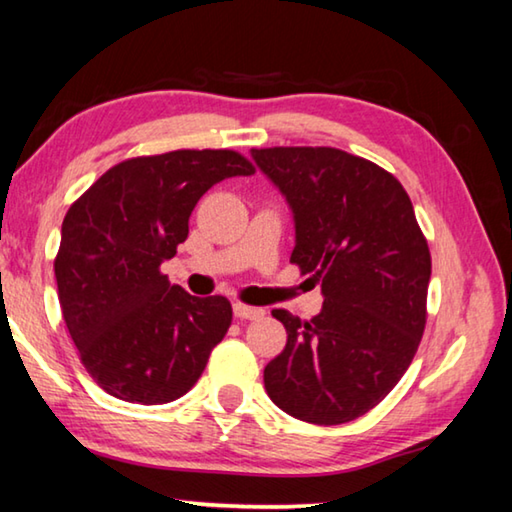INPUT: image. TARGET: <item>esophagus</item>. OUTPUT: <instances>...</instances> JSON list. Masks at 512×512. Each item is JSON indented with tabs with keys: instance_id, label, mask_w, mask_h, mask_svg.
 Listing matches in <instances>:
<instances>
[{
	"instance_id": "34e87169",
	"label": "esophagus",
	"mask_w": 512,
	"mask_h": 512,
	"mask_svg": "<svg viewBox=\"0 0 512 512\" xmlns=\"http://www.w3.org/2000/svg\"><path fill=\"white\" fill-rule=\"evenodd\" d=\"M234 316H237V319L255 321V319H262V316H264V310H262V307H253V305L234 303Z\"/></svg>"
}]
</instances>
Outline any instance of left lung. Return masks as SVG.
Masks as SVG:
<instances>
[{
  "label": "left lung",
  "instance_id": "8db88e82",
  "mask_svg": "<svg viewBox=\"0 0 512 512\" xmlns=\"http://www.w3.org/2000/svg\"><path fill=\"white\" fill-rule=\"evenodd\" d=\"M296 223L291 264L321 282L323 310H273L287 346L264 369L271 401L307 424H346L385 399L426 328L431 250L385 168L337 148H253Z\"/></svg>",
  "mask_w": 512,
  "mask_h": 512
}]
</instances>
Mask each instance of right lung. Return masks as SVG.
Wrapping results in <instances>:
<instances>
[{
  "label": "right lung",
  "instance_id": "right-lung-1",
  "mask_svg": "<svg viewBox=\"0 0 512 512\" xmlns=\"http://www.w3.org/2000/svg\"><path fill=\"white\" fill-rule=\"evenodd\" d=\"M253 173L234 150H173L120 161L72 202L56 287L79 360L104 392L157 405L198 383L232 305L170 285L161 264L189 237L193 207L216 182Z\"/></svg>",
  "mask_w": 512,
  "mask_h": 512
}]
</instances>
